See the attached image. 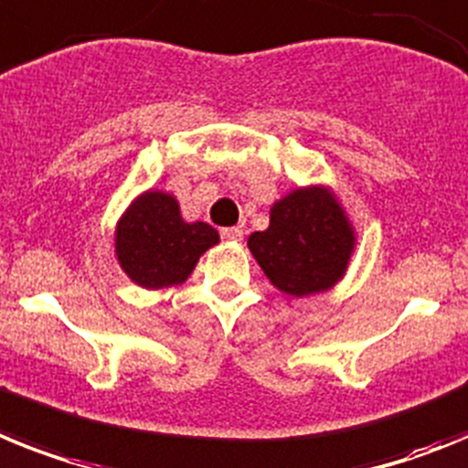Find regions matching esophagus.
Returning <instances> with one entry per match:
<instances>
[{
  "label": "esophagus",
  "instance_id": "obj_1",
  "mask_svg": "<svg viewBox=\"0 0 468 468\" xmlns=\"http://www.w3.org/2000/svg\"><path fill=\"white\" fill-rule=\"evenodd\" d=\"M242 229H238V226H233V229H221V238L223 239H230V242H239L242 239Z\"/></svg>",
  "mask_w": 468,
  "mask_h": 468
}]
</instances>
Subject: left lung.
Segmentation results:
<instances>
[{"label": "left lung", "instance_id": "obj_1", "mask_svg": "<svg viewBox=\"0 0 468 468\" xmlns=\"http://www.w3.org/2000/svg\"><path fill=\"white\" fill-rule=\"evenodd\" d=\"M250 251L280 292L306 296L330 290L346 273L353 229L324 188H299L275 202L271 226L251 233Z\"/></svg>", "mask_w": 468, "mask_h": 468}]
</instances>
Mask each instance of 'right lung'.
<instances>
[{"instance_id":"right-lung-1","label":"right lung","mask_w":468,"mask_h":468,"mask_svg":"<svg viewBox=\"0 0 468 468\" xmlns=\"http://www.w3.org/2000/svg\"><path fill=\"white\" fill-rule=\"evenodd\" d=\"M218 242L209 223H186L172 195L148 190L117 223L115 251L124 273L145 290L184 282L197 259Z\"/></svg>"}]
</instances>
